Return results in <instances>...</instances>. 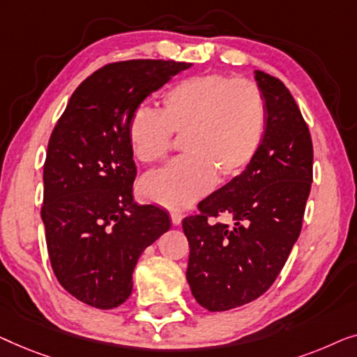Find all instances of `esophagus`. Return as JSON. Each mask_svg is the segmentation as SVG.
Here are the masks:
<instances>
[{
    "instance_id": "obj_1",
    "label": "esophagus",
    "mask_w": 357,
    "mask_h": 357,
    "mask_svg": "<svg viewBox=\"0 0 357 357\" xmlns=\"http://www.w3.org/2000/svg\"><path fill=\"white\" fill-rule=\"evenodd\" d=\"M169 215H172V222H173L174 227H179L181 222H183V213H179V212H172Z\"/></svg>"
}]
</instances>
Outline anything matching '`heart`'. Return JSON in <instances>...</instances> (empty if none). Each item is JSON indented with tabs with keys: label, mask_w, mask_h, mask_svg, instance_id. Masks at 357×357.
I'll return each mask as SVG.
<instances>
[{
	"label": "heart",
	"mask_w": 357,
	"mask_h": 357,
	"mask_svg": "<svg viewBox=\"0 0 357 357\" xmlns=\"http://www.w3.org/2000/svg\"><path fill=\"white\" fill-rule=\"evenodd\" d=\"M267 105L250 80L204 74L174 84L165 92L162 112L139 107L128 123L134 158L160 162L172 150L173 134L183 135L184 155L140 183L144 199L183 210L218 181L245 172L262 145Z\"/></svg>",
	"instance_id": "heart-1"
}]
</instances>
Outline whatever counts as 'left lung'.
Listing matches in <instances>:
<instances>
[{
	"label": "left lung",
	"instance_id": "1",
	"mask_svg": "<svg viewBox=\"0 0 357 357\" xmlns=\"http://www.w3.org/2000/svg\"><path fill=\"white\" fill-rule=\"evenodd\" d=\"M267 105V128L245 172L183 220L189 241L185 278L195 301L222 312L262 296L283 268L303 228L312 184V139L293 95L280 79L254 71ZM231 214L233 227L208 222Z\"/></svg>",
	"mask_w": 357,
	"mask_h": 357
}]
</instances>
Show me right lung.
<instances>
[{"label":"right lung","mask_w":357,"mask_h":357,"mask_svg":"<svg viewBox=\"0 0 357 357\" xmlns=\"http://www.w3.org/2000/svg\"><path fill=\"white\" fill-rule=\"evenodd\" d=\"M189 63L130 59L103 66L69 98L43 167L42 220L59 284L97 309L132 293L140 254L172 227L168 213L134 202L130 114Z\"/></svg>","instance_id":"add662e5"}]
</instances>
